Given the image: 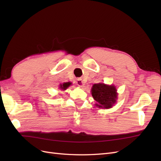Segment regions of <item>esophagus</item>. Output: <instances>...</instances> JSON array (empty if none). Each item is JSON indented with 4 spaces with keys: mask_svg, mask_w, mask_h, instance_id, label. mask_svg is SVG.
I'll list each match as a JSON object with an SVG mask.
<instances>
[{
    "mask_svg": "<svg viewBox=\"0 0 161 161\" xmlns=\"http://www.w3.org/2000/svg\"><path fill=\"white\" fill-rule=\"evenodd\" d=\"M76 82L77 85H79L80 87H82V86L85 85V83H84L83 80H82L81 79H78Z\"/></svg>",
    "mask_w": 161,
    "mask_h": 161,
    "instance_id": "obj_1",
    "label": "esophagus"
}]
</instances>
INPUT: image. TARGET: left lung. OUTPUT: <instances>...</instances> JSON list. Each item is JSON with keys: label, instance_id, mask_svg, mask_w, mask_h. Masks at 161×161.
I'll return each mask as SVG.
<instances>
[{"label": "left lung", "instance_id": "8db88e82", "mask_svg": "<svg viewBox=\"0 0 161 161\" xmlns=\"http://www.w3.org/2000/svg\"><path fill=\"white\" fill-rule=\"evenodd\" d=\"M91 92L92 97L97 103L96 106L99 108H112L118 99V93L114 85H107L104 83L94 84Z\"/></svg>", "mask_w": 161, "mask_h": 161}]
</instances>
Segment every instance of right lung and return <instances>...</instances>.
Masks as SVG:
<instances>
[{"mask_svg":"<svg viewBox=\"0 0 161 161\" xmlns=\"http://www.w3.org/2000/svg\"><path fill=\"white\" fill-rule=\"evenodd\" d=\"M71 85V82H64V83H63L62 85L61 84L60 85V89L62 90H66L68 87H69L70 85Z\"/></svg>","mask_w":161,"mask_h":161,"instance_id":"1","label":"right lung"}]
</instances>
